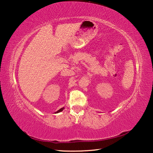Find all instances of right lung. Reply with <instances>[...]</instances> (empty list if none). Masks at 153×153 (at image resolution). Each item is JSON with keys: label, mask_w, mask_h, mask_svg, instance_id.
<instances>
[{"label": "right lung", "mask_w": 153, "mask_h": 153, "mask_svg": "<svg viewBox=\"0 0 153 153\" xmlns=\"http://www.w3.org/2000/svg\"><path fill=\"white\" fill-rule=\"evenodd\" d=\"M63 108H60V109H59V110H58V111H57L56 112V113H59V112L62 111H63Z\"/></svg>", "instance_id": "1"}]
</instances>
